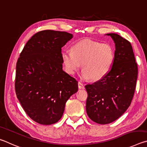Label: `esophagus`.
<instances>
[{"mask_svg":"<svg viewBox=\"0 0 147 147\" xmlns=\"http://www.w3.org/2000/svg\"><path fill=\"white\" fill-rule=\"evenodd\" d=\"M78 87L79 89H84V86L83 85V84L81 83V82H78Z\"/></svg>","mask_w":147,"mask_h":147,"instance_id":"34e87169","label":"esophagus"}]
</instances>
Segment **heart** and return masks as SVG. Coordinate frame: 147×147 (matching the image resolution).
Wrapping results in <instances>:
<instances>
[{"mask_svg":"<svg viewBox=\"0 0 147 147\" xmlns=\"http://www.w3.org/2000/svg\"><path fill=\"white\" fill-rule=\"evenodd\" d=\"M61 57L67 73L75 74L82 64L81 78L96 81L104 78L111 70L115 52L109 44L84 40L75 44L72 51L64 50Z\"/></svg>","mask_w":147,"mask_h":147,"instance_id":"heart-1","label":"heart"}]
</instances>
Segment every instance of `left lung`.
<instances>
[{"instance_id": "8db88e82", "label": "left lung", "mask_w": 147, "mask_h": 147, "mask_svg": "<svg viewBox=\"0 0 147 147\" xmlns=\"http://www.w3.org/2000/svg\"><path fill=\"white\" fill-rule=\"evenodd\" d=\"M115 43V59L111 70L95 83L86 84V113L101 125L114 121L130 107L138 78V65L130 42L116 33H108Z\"/></svg>"}]
</instances>
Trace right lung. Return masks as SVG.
Wrapping results in <instances>:
<instances>
[{
    "instance_id": "obj_1",
    "label": "right lung",
    "mask_w": 147,
    "mask_h": 147,
    "mask_svg": "<svg viewBox=\"0 0 147 147\" xmlns=\"http://www.w3.org/2000/svg\"><path fill=\"white\" fill-rule=\"evenodd\" d=\"M72 38L68 32L41 31L28 41L18 59L17 99L28 116L39 124L57 122L66 101L78 90V81L63 70L61 48Z\"/></svg>"
}]
</instances>
